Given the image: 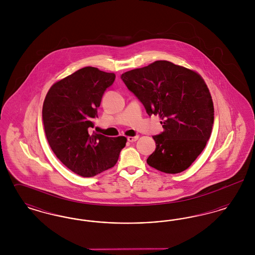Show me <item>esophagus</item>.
I'll list each match as a JSON object with an SVG mask.
<instances>
[{
    "label": "esophagus",
    "mask_w": 255,
    "mask_h": 255,
    "mask_svg": "<svg viewBox=\"0 0 255 255\" xmlns=\"http://www.w3.org/2000/svg\"><path fill=\"white\" fill-rule=\"evenodd\" d=\"M127 139H128V141H130V142H133V141H135V140H137V139H138V135L128 136V137H127Z\"/></svg>",
    "instance_id": "obj_1"
}]
</instances>
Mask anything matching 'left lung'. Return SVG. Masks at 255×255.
Instances as JSON below:
<instances>
[{"label":"left lung","mask_w":255,"mask_h":255,"mask_svg":"<svg viewBox=\"0 0 255 255\" xmlns=\"http://www.w3.org/2000/svg\"><path fill=\"white\" fill-rule=\"evenodd\" d=\"M122 79L145 107L158 115L163 132L154 135L156 150L147 163L160 172L187 169L203 152L214 122V107L203 77L169 61L122 73Z\"/></svg>","instance_id":"1"}]
</instances>
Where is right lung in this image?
I'll use <instances>...</instances> for the list:
<instances>
[{
    "mask_svg": "<svg viewBox=\"0 0 255 255\" xmlns=\"http://www.w3.org/2000/svg\"><path fill=\"white\" fill-rule=\"evenodd\" d=\"M116 74L85 67L55 82L43 104V122L49 146L73 173L90 178L112 168L126 144L125 136L90 133L105 90Z\"/></svg>",
    "mask_w": 255,
    "mask_h": 255,
    "instance_id": "1",
    "label": "right lung"
}]
</instances>
